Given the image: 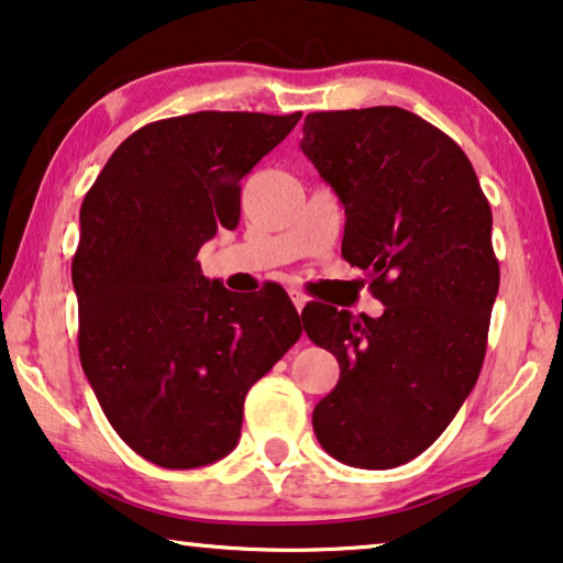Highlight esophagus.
<instances>
[{
    "instance_id": "1",
    "label": "esophagus",
    "mask_w": 563,
    "mask_h": 563,
    "mask_svg": "<svg viewBox=\"0 0 563 563\" xmlns=\"http://www.w3.org/2000/svg\"><path fill=\"white\" fill-rule=\"evenodd\" d=\"M289 297H291V301H294V307H297V311H301L307 307V301H309V297L305 291H299V289H291L289 291Z\"/></svg>"
}]
</instances>
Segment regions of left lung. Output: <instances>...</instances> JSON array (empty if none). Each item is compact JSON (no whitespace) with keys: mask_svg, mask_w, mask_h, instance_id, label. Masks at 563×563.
I'll list each match as a JSON object with an SVG mask.
<instances>
[{"mask_svg":"<svg viewBox=\"0 0 563 563\" xmlns=\"http://www.w3.org/2000/svg\"><path fill=\"white\" fill-rule=\"evenodd\" d=\"M301 131L347 216L342 256L385 305L377 319L301 311L340 362L311 426L336 461L395 468L435 443L481 375L500 282L490 206L461 145L410 110L309 112Z\"/></svg>","mask_w":563,"mask_h":563,"instance_id":"8db88e82","label":"left lung"}]
</instances>
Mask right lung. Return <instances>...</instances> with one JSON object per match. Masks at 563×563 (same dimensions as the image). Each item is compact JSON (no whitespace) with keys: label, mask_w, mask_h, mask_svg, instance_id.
Listing matches in <instances>:
<instances>
[{"label":"right lung","mask_w":563,"mask_h":563,"mask_svg":"<svg viewBox=\"0 0 563 563\" xmlns=\"http://www.w3.org/2000/svg\"><path fill=\"white\" fill-rule=\"evenodd\" d=\"M299 118L158 120L125 137L85 194L73 256L80 362L110 426L161 468L229 455L249 387L301 334L284 289L236 297L196 262L216 231L239 227L241 178Z\"/></svg>","instance_id":"add662e5"}]
</instances>
